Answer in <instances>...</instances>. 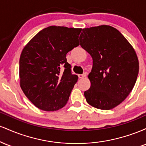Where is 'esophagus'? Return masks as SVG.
Masks as SVG:
<instances>
[{
  "mask_svg": "<svg viewBox=\"0 0 146 146\" xmlns=\"http://www.w3.org/2000/svg\"><path fill=\"white\" fill-rule=\"evenodd\" d=\"M86 73H83V74H79V75H78L79 78H80V79L85 78V77H86Z\"/></svg>",
  "mask_w": 146,
  "mask_h": 146,
  "instance_id": "esophagus-1",
  "label": "esophagus"
}]
</instances>
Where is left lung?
Here are the masks:
<instances>
[{
    "label": "left lung",
    "instance_id": "8db88e82",
    "mask_svg": "<svg viewBox=\"0 0 146 146\" xmlns=\"http://www.w3.org/2000/svg\"><path fill=\"white\" fill-rule=\"evenodd\" d=\"M80 44L93 58L88 74L90 88L86 102L95 108L110 110L121 103L132 91L139 73L135 50L118 30L108 26L82 29Z\"/></svg>",
    "mask_w": 146,
    "mask_h": 146
}]
</instances>
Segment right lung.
<instances>
[{"label": "right lung", "mask_w": 146, "mask_h": 146, "mask_svg": "<svg viewBox=\"0 0 146 146\" xmlns=\"http://www.w3.org/2000/svg\"><path fill=\"white\" fill-rule=\"evenodd\" d=\"M81 31L66 27H48L23 48L19 61L21 87L39 109L55 111L67 103L78 77L72 74L66 56L79 45Z\"/></svg>", "instance_id": "obj_1"}]
</instances>
